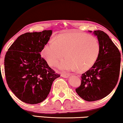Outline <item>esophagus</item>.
<instances>
[{"label": "esophagus", "mask_w": 123, "mask_h": 123, "mask_svg": "<svg viewBox=\"0 0 123 123\" xmlns=\"http://www.w3.org/2000/svg\"><path fill=\"white\" fill-rule=\"evenodd\" d=\"M69 74H64V73H62L61 74V76L64 77V78H68V77L69 76Z\"/></svg>", "instance_id": "1"}]
</instances>
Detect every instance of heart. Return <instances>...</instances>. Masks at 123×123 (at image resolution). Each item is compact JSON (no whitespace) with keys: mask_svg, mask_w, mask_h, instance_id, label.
Instances as JSON below:
<instances>
[{"mask_svg":"<svg viewBox=\"0 0 123 123\" xmlns=\"http://www.w3.org/2000/svg\"><path fill=\"white\" fill-rule=\"evenodd\" d=\"M100 45L95 37L80 32L62 34L50 40L43 49V55L50 66H54L65 56L68 57L59 64L63 70L77 68L80 71L90 69L98 58Z\"/></svg>","mask_w":123,"mask_h":123,"instance_id":"b5f03b06","label":"heart"}]
</instances>
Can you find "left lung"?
I'll return each mask as SVG.
<instances>
[{
    "mask_svg": "<svg viewBox=\"0 0 123 123\" xmlns=\"http://www.w3.org/2000/svg\"><path fill=\"white\" fill-rule=\"evenodd\" d=\"M93 33L100 43V54L93 66L82 74L80 86L75 89L82 99L90 102L104 98L115 88L121 61L120 51L107 34L101 30L94 31Z\"/></svg>",
    "mask_w": 123,
    "mask_h": 123,
    "instance_id": "1",
    "label": "left lung"
}]
</instances>
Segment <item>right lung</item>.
Segmentation results:
<instances>
[{
  "mask_svg": "<svg viewBox=\"0 0 123 123\" xmlns=\"http://www.w3.org/2000/svg\"><path fill=\"white\" fill-rule=\"evenodd\" d=\"M51 34V30H44L21 35L5 56L6 83L16 96L25 103L43 102L48 97L54 80L60 76L40 54Z\"/></svg>",
  "mask_w": 123,
  "mask_h": 123,
  "instance_id": "add662e5",
  "label": "right lung"
}]
</instances>
